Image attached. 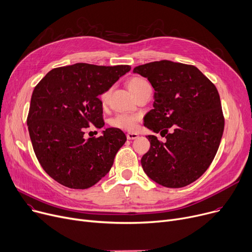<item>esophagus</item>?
Returning <instances> with one entry per match:
<instances>
[{
    "instance_id": "34e87169",
    "label": "esophagus",
    "mask_w": 252,
    "mask_h": 252,
    "mask_svg": "<svg viewBox=\"0 0 252 252\" xmlns=\"http://www.w3.org/2000/svg\"><path fill=\"white\" fill-rule=\"evenodd\" d=\"M137 137H138L137 133H134V132H129V133H127V139H129V140L136 139Z\"/></svg>"
}]
</instances>
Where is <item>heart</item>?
<instances>
[{
	"mask_svg": "<svg viewBox=\"0 0 252 252\" xmlns=\"http://www.w3.org/2000/svg\"><path fill=\"white\" fill-rule=\"evenodd\" d=\"M150 86L149 82L144 80L141 77H133L128 81V88L129 91L134 94L137 95L140 92H142L145 87ZM109 97V92L103 93L100 95V100L102 105H105L107 102ZM139 118L134 115H127V114H120L117 115L115 118L111 120V125L116 127V128H120L124 130H129L132 131L134 130L136 127V123L138 121Z\"/></svg>",
	"mask_w": 252,
	"mask_h": 252,
	"instance_id": "heart-1",
	"label": "heart"
}]
</instances>
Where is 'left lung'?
I'll return each mask as SVG.
<instances>
[{"instance_id": "left-lung-1", "label": "left lung", "mask_w": 252, "mask_h": 252, "mask_svg": "<svg viewBox=\"0 0 252 252\" xmlns=\"http://www.w3.org/2000/svg\"><path fill=\"white\" fill-rule=\"evenodd\" d=\"M133 72L147 78L155 90L154 109L144 116V126L167 139L146 136L151 147L141 158L143 171L168 188L191 184L208 170L223 136L218 90L192 65L162 60Z\"/></svg>"}]
</instances>
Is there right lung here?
Here are the masks:
<instances>
[{
    "instance_id": "obj_1",
    "label": "right lung",
    "mask_w": 252,
    "mask_h": 252,
    "mask_svg": "<svg viewBox=\"0 0 252 252\" xmlns=\"http://www.w3.org/2000/svg\"><path fill=\"white\" fill-rule=\"evenodd\" d=\"M131 69L128 65L77 63L51 70L34 87L27 117L33 151L54 180L86 189L111 170L126 141L124 132L107 128L102 135L84 138V128L105 125L98 98Z\"/></svg>"
}]
</instances>
